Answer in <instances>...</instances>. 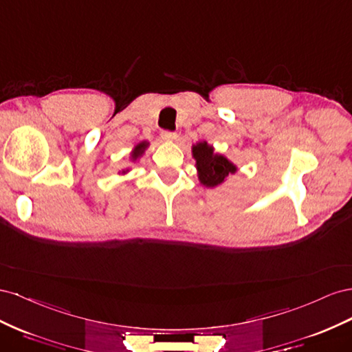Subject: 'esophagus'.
Returning <instances> with one entry per match:
<instances>
[{"mask_svg": "<svg viewBox=\"0 0 352 352\" xmlns=\"http://www.w3.org/2000/svg\"><path fill=\"white\" fill-rule=\"evenodd\" d=\"M160 135H162V138L166 140V142H174V140H177V134L174 131H168V129L160 133Z\"/></svg>", "mask_w": 352, "mask_h": 352, "instance_id": "34e87169", "label": "esophagus"}]
</instances>
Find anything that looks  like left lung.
<instances>
[{
	"instance_id": "8db88e82",
	"label": "left lung",
	"mask_w": 352,
	"mask_h": 352,
	"mask_svg": "<svg viewBox=\"0 0 352 352\" xmlns=\"http://www.w3.org/2000/svg\"><path fill=\"white\" fill-rule=\"evenodd\" d=\"M193 156L199 169L200 183L206 187H215L228 177L236 173V166L224 156L214 153L212 146L206 142L193 146Z\"/></svg>"
}]
</instances>
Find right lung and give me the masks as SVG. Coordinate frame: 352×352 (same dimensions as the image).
<instances>
[{
  "instance_id": "obj_1",
  "label": "right lung",
  "mask_w": 352,
  "mask_h": 352,
  "mask_svg": "<svg viewBox=\"0 0 352 352\" xmlns=\"http://www.w3.org/2000/svg\"><path fill=\"white\" fill-rule=\"evenodd\" d=\"M146 147H147V143H140V144L135 147V150H134L133 159H137V157L142 156V155L144 153V148H146Z\"/></svg>"
}]
</instances>
